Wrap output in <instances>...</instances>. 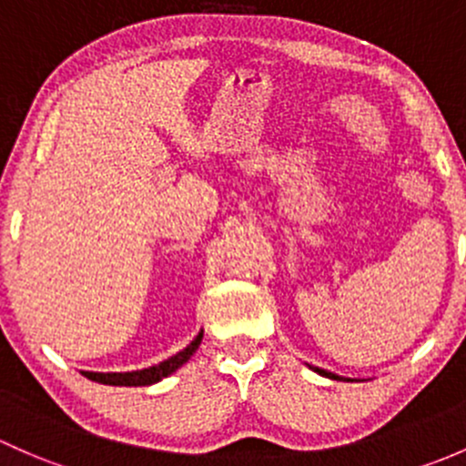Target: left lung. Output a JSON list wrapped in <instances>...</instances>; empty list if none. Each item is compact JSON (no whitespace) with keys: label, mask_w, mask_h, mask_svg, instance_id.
Wrapping results in <instances>:
<instances>
[{"label":"left lung","mask_w":466,"mask_h":466,"mask_svg":"<svg viewBox=\"0 0 466 466\" xmlns=\"http://www.w3.org/2000/svg\"><path fill=\"white\" fill-rule=\"evenodd\" d=\"M311 370H313V372L322 374V377L333 379V380H351V379H342V377H338V374H333V372H327V370H322V368H311Z\"/></svg>","instance_id":"8db88e82"}]
</instances>
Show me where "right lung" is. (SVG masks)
<instances>
[{"instance_id":"1","label":"right lung","mask_w":466,"mask_h":466,"mask_svg":"<svg viewBox=\"0 0 466 466\" xmlns=\"http://www.w3.org/2000/svg\"><path fill=\"white\" fill-rule=\"evenodd\" d=\"M200 340H203V331H200L198 336L185 347V350L177 351V354L171 356V359L162 360V363L153 365V368L135 370V372H81V374L83 377H87L89 380H96V383H103V385H135V388H139V385H153L157 383V380L167 379L168 374L176 372L177 368H182V365L194 356V351L198 350Z\"/></svg>"}]
</instances>
